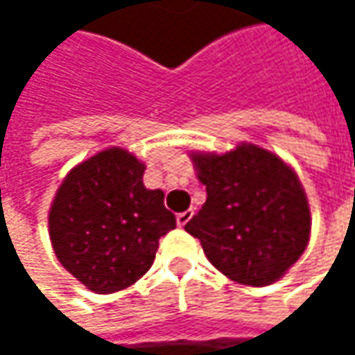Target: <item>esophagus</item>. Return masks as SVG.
<instances>
[{"label": "esophagus", "mask_w": 355, "mask_h": 355, "mask_svg": "<svg viewBox=\"0 0 355 355\" xmlns=\"http://www.w3.org/2000/svg\"><path fill=\"white\" fill-rule=\"evenodd\" d=\"M193 218V209H187V211H180L177 216V224L182 228L184 224H189V220Z\"/></svg>", "instance_id": "34e87169"}]
</instances>
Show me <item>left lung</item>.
<instances>
[{
  "label": "left lung",
  "instance_id": "obj_1",
  "mask_svg": "<svg viewBox=\"0 0 355 355\" xmlns=\"http://www.w3.org/2000/svg\"><path fill=\"white\" fill-rule=\"evenodd\" d=\"M191 160L207 199L184 230L226 277L254 288L277 282L311 236V209L296 173L252 144L222 156L191 154Z\"/></svg>",
  "mask_w": 355,
  "mask_h": 355
}]
</instances>
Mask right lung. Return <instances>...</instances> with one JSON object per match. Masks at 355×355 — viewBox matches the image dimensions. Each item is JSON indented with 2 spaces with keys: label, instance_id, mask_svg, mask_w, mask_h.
Segmentation results:
<instances>
[{
  "label": "right lung",
  "instance_id": "obj_1",
  "mask_svg": "<svg viewBox=\"0 0 355 355\" xmlns=\"http://www.w3.org/2000/svg\"><path fill=\"white\" fill-rule=\"evenodd\" d=\"M144 171L127 150L108 148L71 168L53 199L55 254L96 294L135 284L152 267L158 241L177 226L164 193L144 187Z\"/></svg>",
  "mask_w": 355,
  "mask_h": 355
}]
</instances>
